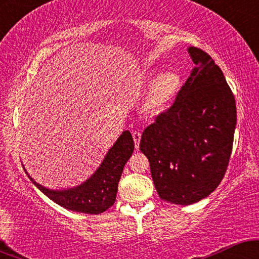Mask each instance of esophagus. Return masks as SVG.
I'll return each mask as SVG.
<instances>
[{"mask_svg":"<svg viewBox=\"0 0 259 259\" xmlns=\"http://www.w3.org/2000/svg\"><path fill=\"white\" fill-rule=\"evenodd\" d=\"M133 139H134V142H135V147L139 148V146H140V140H141V133L134 132L133 133Z\"/></svg>","mask_w":259,"mask_h":259,"instance_id":"esophagus-1","label":"esophagus"}]
</instances>
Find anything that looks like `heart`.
<instances>
[{"label":"heart","mask_w":259,"mask_h":259,"mask_svg":"<svg viewBox=\"0 0 259 259\" xmlns=\"http://www.w3.org/2000/svg\"><path fill=\"white\" fill-rule=\"evenodd\" d=\"M154 73H148L145 79V85H150L145 92L142 107L148 113H162L167 111L179 96L183 80L174 70H165L152 79Z\"/></svg>","instance_id":"heart-1"}]
</instances>
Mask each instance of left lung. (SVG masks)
<instances>
[{
	"label": "left lung",
	"mask_w": 259,
	"mask_h": 259,
	"mask_svg": "<svg viewBox=\"0 0 259 259\" xmlns=\"http://www.w3.org/2000/svg\"><path fill=\"white\" fill-rule=\"evenodd\" d=\"M187 52L196 67L140 141L159 197L181 206L203 200L221 184L236 127V103L222 69L202 50Z\"/></svg>",
	"instance_id": "1"
}]
</instances>
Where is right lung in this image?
<instances>
[{
  "instance_id": "add662e5",
  "label": "right lung",
  "mask_w": 259,
  "mask_h": 259,
  "mask_svg": "<svg viewBox=\"0 0 259 259\" xmlns=\"http://www.w3.org/2000/svg\"><path fill=\"white\" fill-rule=\"evenodd\" d=\"M134 151V140L129 130L121 133L117 141L109 148L100 167L89 179L78 186L53 190L42 186L28 174L31 183L44 192L50 200L65 209L85 214H100L113 206L117 197L118 183L127 159Z\"/></svg>"
}]
</instances>
